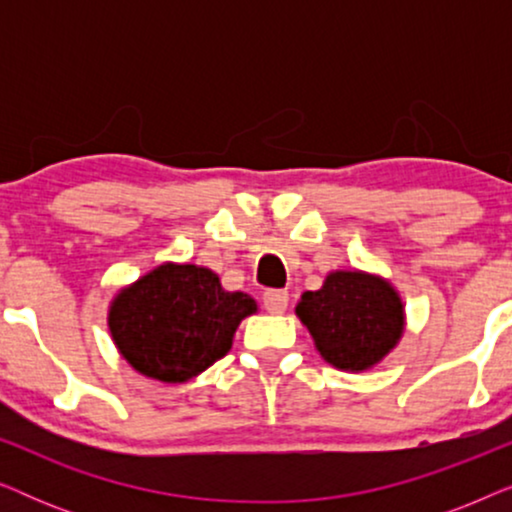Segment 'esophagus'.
<instances>
[{
    "label": "esophagus",
    "mask_w": 512,
    "mask_h": 512,
    "mask_svg": "<svg viewBox=\"0 0 512 512\" xmlns=\"http://www.w3.org/2000/svg\"><path fill=\"white\" fill-rule=\"evenodd\" d=\"M263 305L270 314H282L289 307V291L282 289H270L263 293Z\"/></svg>",
    "instance_id": "obj_1"
}]
</instances>
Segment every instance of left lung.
<instances>
[{"mask_svg":"<svg viewBox=\"0 0 512 512\" xmlns=\"http://www.w3.org/2000/svg\"><path fill=\"white\" fill-rule=\"evenodd\" d=\"M296 317L321 359L345 373H366L394 352L405 333V305L387 277L331 270L319 291H305Z\"/></svg>","mask_w":512,"mask_h":512,"instance_id":"8db88e82","label":"left lung"}]
</instances>
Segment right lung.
<instances>
[{"label": "right lung", "instance_id": "obj_1", "mask_svg": "<svg viewBox=\"0 0 512 512\" xmlns=\"http://www.w3.org/2000/svg\"><path fill=\"white\" fill-rule=\"evenodd\" d=\"M256 312V300L223 289L214 270L165 261L114 293L107 326L137 373L184 384L223 359L237 326Z\"/></svg>", "mask_w": 512, "mask_h": 512}]
</instances>
